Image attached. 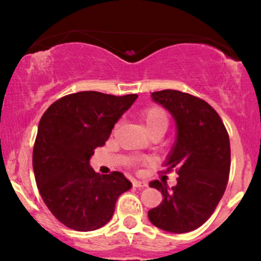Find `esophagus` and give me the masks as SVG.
Returning a JSON list of instances; mask_svg holds the SVG:
<instances>
[{
    "instance_id": "34e87169",
    "label": "esophagus",
    "mask_w": 261,
    "mask_h": 261,
    "mask_svg": "<svg viewBox=\"0 0 261 261\" xmlns=\"http://www.w3.org/2000/svg\"><path fill=\"white\" fill-rule=\"evenodd\" d=\"M133 184H134V187H135V188H140V189H142V188H146V187H147V182H145V181H140V180H136V179H135V180L133 181Z\"/></svg>"
}]
</instances>
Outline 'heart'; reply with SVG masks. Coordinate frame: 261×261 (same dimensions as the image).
<instances>
[{
	"label": "heart",
	"mask_w": 261,
	"mask_h": 261,
	"mask_svg": "<svg viewBox=\"0 0 261 261\" xmlns=\"http://www.w3.org/2000/svg\"><path fill=\"white\" fill-rule=\"evenodd\" d=\"M141 120L145 124L146 130L148 134H152L155 130H164L166 131L168 126V114L163 108L152 106L146 108L142 113H141ZM146 162L145 158H135L131 162V166L136 167L137 164Z\"/></svg>",
	"instance_id": "obj_1"
}]
</instances>
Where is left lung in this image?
Masks as SVG:
<instances>
[{
  "instance_id": "obj_1",
  "label": "left lung",
  "mask_w": 261,
  "mask_h": 261,
  "mask_svg": "<svg viewBox=\"0 0 261 261\" xmlns=\"http://www.w3.org/2000/svg\"><path fill=\"white\" fill-rule=\"evenodd\" d=\"M152 98L168 109L178 136L166 162L164 174L178 173L175 187L151 181L163 195L148 218L158 228L187 233L199 228L217 207L230 169L229 136L222 119L207 101L174 89L153 92Z\"/></svg>"
}]
</instances>
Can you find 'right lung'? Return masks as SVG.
<instances>
[{
  "label": "right lung",
  "mask_w": 261,
  "mask_h": 261,
  "mask_svg": "<svg viewBox=\"0 0 261 261\" xmlns=\"http://www.w3.org/2000/svg\"><path fill=\"white\" fill-rule=\"evenodd\" d=\"M137 97L72 93L54 101L41 116L33 148L35 181L45 205L68 228L89 232L103 227L118 197L133 187L120 172L95 173L89 158L106 145Z\"/></svg>",
  "instance_id": "right-lung-1"
}]
</instances>
